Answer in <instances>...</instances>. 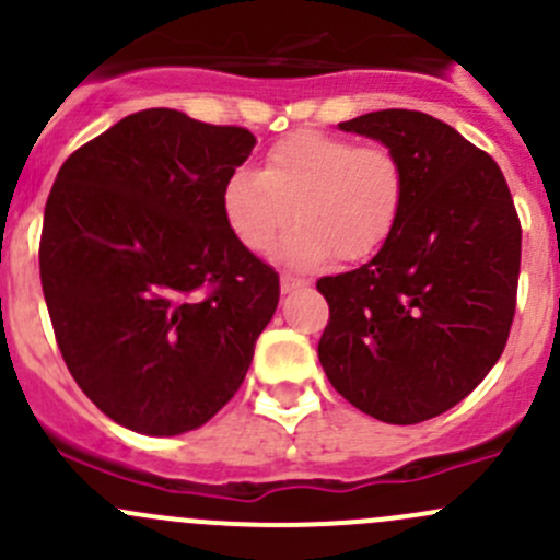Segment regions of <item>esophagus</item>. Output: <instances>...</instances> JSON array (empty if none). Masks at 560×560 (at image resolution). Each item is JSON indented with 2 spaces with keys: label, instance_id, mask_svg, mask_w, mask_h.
Listing matches in <instances>:
<instances>
[{
  "label": "esophagus",
  "instance_id": "34e87169",
  "mask_svg": "<svg viewBox=\"0 0 560 560\" xmlns=\"http://www.w3.org/2000/svg\"><path fill=\"white\" fill-rule=\"evenodd\" d=\"M306 284L308 281L298 279V276H290V273L281 276V292H292V290H298V287H306Z\"/></svg>",
  "mask_w": 560,
  "mask_h": 560
}]
</instances>
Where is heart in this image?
<instances>
[{
	"mask_svg": "<svg viewBox=\"0 0 560 560\" xmlns=\"http://www.w3.org/2000/svg\"><path fill=\"white\" fill-rule=\"evenodd\" d=\"M406 200V171L385 143L298 129L276 140L259 173L235 171L222 186V217L246 252L268 254L295 217L281 259L316 268L371 257L387 244Z\"/></svg>",
	"mask_w": 560,
	"mask_h": 560,
	"instance_id": "b5f03b06",
	"label": "heart"
}]
</instances>
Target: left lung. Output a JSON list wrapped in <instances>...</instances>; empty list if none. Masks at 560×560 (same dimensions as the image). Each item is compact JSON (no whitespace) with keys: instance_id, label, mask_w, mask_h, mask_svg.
<instances>
[{"instance_id":"left-lung-1","label":"left lung","mask_w":560,"mask_h":560,"mask_svg":"<svg viewBox=\"0 0 560 560\" xmlns=\"http://www.w3.org/2000/svg\"><path fill=\"white\" fill-rule=\"evenodd\" d=\"M338 127L400 156L406 200L374 259L316 281L330 306L319 363L360 411L415 425L460 404L504 352L521 219L493 156L450 124L389 107Z\"/></svg>"}]
</instances>
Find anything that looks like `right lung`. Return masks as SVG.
I'll return each instance as SVG.
<instances>
[{
  "label": "right lung",
  "instance_id": "add662e5",
  "mask_svg": "<svg viewBox=\"0 0 560 560\" xmlns=\"http://www.w3.org/2000/svg\"><path fill=\"white\" fill-rule=\"evenodd\" d=\"M254 149L233 124L149 107L72 151L45 202L39 279L78 387L129 431L175 436L244 385L279 273L222 217Z\"/></svg>",
  "mask_w": 560,
  "mask_h": 560
}]
</instances>
